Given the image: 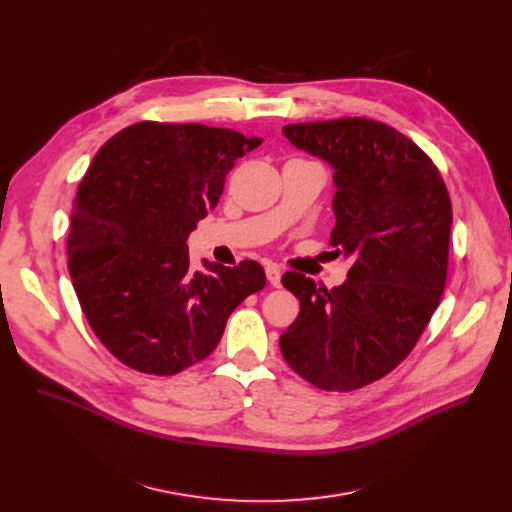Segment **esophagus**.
<instances>
[{"instance_id": "obj_1", "label": "esophagus", "mask_w": 512, "mask_h": 512, "mask_svg": "<svg viewBox=\"0 0 512 512\" xmlns=\"http://www.w3.org/2000/svg\"><path fill=\"white\" fill-rule=\"evenodd\" d=\"M265 275H267V281H269L273 287H281V271H279L277 265L269 263V265L265 267Z\"/></svg>"}]
</instances>
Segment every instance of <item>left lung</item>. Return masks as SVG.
I'll return each mask as SVG.
<instances>
[{
  "mask_svg": "<svg viewBox=\"0 0 512 512\" xmlns=\"http://www.w3.org/2000/svg\"><path fill=\"white\" fill-rule=\"evenodd\" d=\"M281 131L334 170L330 245L352 257V267L332 289L302 273L281 277L300 300V314L279 348L314 387L352 391L391 373L440 306L450 194L417 145L381 121L348 117L291 123Z\"/></svg>",
  "mask_w": 512,
  "mask_h": 512,
  "instance_id": "obj_1",
  "label": "left lung"
}]
</instances>
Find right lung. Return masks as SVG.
I'll use <instances>...</instances> for the list:
<instances>
[{"label":"right lung","mask_w":512,"mask_h":512,"mask_svg":"<svg viewBox=\"0 0 512 512\" xmlns=\"http://www.w3.org/2000/svg\"><path fill=\"white\" fill-rule=\"evenodd\" d=\"M261 137L141 121L113 135L70 214L68 271L105 348L148 375H176L221 342L231 312L265 287L257 261L190 267L186 239Z\"/></svg>","instance_id":"add662e5"}]
</instances>
